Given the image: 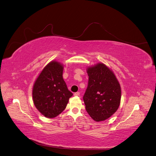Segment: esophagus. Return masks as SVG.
<instances>
[{
	"label": "esophagus",
	"instance_id": "1",
	"mask_svg": "<svg viewBox=\"0 0 156 156\" xmlns=\"http://www.w3.org/2000/svg\"><path fill=\"white\" fill-rule=\"evenodd\" d=\"M74 96H79L80 95V92H76L74 93Z\"/></svg>",
	"mask_w": 156,
	"mask_h": 156
}]
</instances>
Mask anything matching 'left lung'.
Instances as JSON below:
<instances>
[{
    "mask_svg": "<svg viewBox=\"0 0 156 156\" xmlns=\"http://www.w3.org/2000/svg\"><path fill=\"white\" fill-rule=\"evenodd\" d=\"M88 86L83 97L86 109L95 122L109 118L118 109L121 87L115 74L100 63L87 69Z\"/></svg>",
    "mask_w": 156,
    "mask_h": 156,
    "instance_id": "obj_1",
    "label": "left lung"
}]
</instances>
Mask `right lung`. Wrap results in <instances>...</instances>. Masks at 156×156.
I'll list each match as a JSON object with an SVG mask.
<instances>
[{"instance_id":"right-lung-1","label":"right lung","mask_w":156,"mask_h":156,"mask_svg":"<svg viewBox=\"0 0 156 156\" xmlns=\"http://www.w3.org/2000/svg\"><path fill=\"white\" fill-rule=\"evenodd\" d=\"M63 65L52 61L43 69L34 83V105L48 118H55L63 112L73 95L63 78Z\"/></svg>"}]
</instances>
